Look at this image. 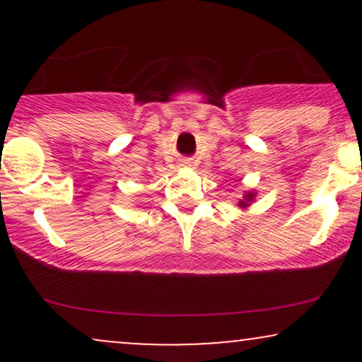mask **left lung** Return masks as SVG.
<instances>
[{"label":"left lung","mask_w":362,"mask_h":362,"mask_svg":"<svg viewBox=\"0 0 362 362\" xmlns=\"http://www.w3.org/2000/svg\"><path fill=\"white\" fill-rule=\"evenodd\" d=\"M253 197H255V195H253V192H247V194H245L243 201H240V206H242V207H247V206L250 204V202L253 201Z\"/></svg>","instance_id":"8db88e82"}]
</instances>
